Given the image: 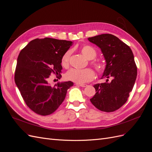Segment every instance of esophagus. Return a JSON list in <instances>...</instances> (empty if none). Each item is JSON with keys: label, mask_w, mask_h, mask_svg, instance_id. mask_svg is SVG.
I'll return each mask as SVG.
<instances>
[{"label": "esophagus", "mask_w": 152, "mask_h": 152, "mask_svg": "<svg viewBox=\"0 0 152 152\" xmlns=\"http://www.w3.org/2000/svg\"><path fill=\"white\" fill-rule=\"evenodd\" d=\"M77 86H80V87H86V86H87V84H76Z\"/></svg>", "instance_id": "1"}]
</instances>
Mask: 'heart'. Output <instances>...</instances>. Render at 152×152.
Wrapping results in <instances>:
<instances>
[{"mask_svg": "<svg viewBox=\"0 0 152 152\" xmlns=\"http://www.w3.org/2000/svg\"><path fill=\"white\" fill-rule=\"evenodd\" d=\"M82 54L88 59H90L91 65L99 73H102L105 69V64L102 61L95 59L97 56L96 49L89 45H84L80 48ZM72 54L71 50H68L63 54L61 58V65L63 67H67L69 65L70 58ZM94 72L91 68L77 69L72 68L66 73V79L75 82L77 84H84L91 81L94 79Z\"/></svg>", "mask_w": 152, "mask_h": 152, "instance_id": "b5f03b06", "label": "heart"}]
</instances>
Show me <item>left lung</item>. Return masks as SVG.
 Segmentation results:
<instances>
[{
	"label": "left lung",
	"instance_id": "obj_1",
	"mask_svg": "<svg viewBox=\"0 0 152 152\" xmlns=\"http://www.w3.org/2000/svg\"><path fill=\"white\" fill-rule=\"evenodd\" d=\"M101 49L107 65L103 78L104 83L94 86L96 93L90 99L101 111L112 112L126 103L137 77L134 55L129 45L112 34H105L88 38ZM112 80L109 81L108 79Z\"/></svg>",
	"mask_w": 152,
	"mask_h": 152
}]
</instances>
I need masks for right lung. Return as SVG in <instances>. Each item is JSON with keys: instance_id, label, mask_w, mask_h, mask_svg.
<instances>
[{"instance_id": "add662e5", "label": "right lung", "mask_w": 152, "mask_h": 152, "mask_svg": "<svg viewBox=\"0 0 152 152\" xmlns=\"http://www.w3.org/2000/svg\"><path fill=\"white\" fill-rule=\"evenodd\" d=\"M72 42L52 38L35 39L23 49L18 56L15 81L23 99L30 109L40 115H49L65 98L71 81L49 86L51 73L61 78V58Z\"/></svg>"}]
</instances>
